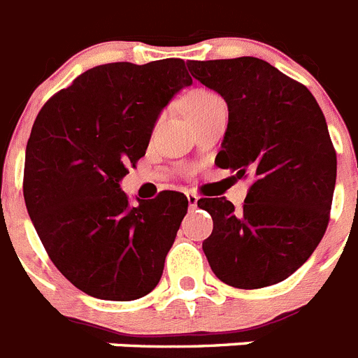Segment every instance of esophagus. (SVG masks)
I'll return each mask as SVG.
<instances>
[{
  "mask_svg": "<svg viewBox=\"0 0 358 358\" xmlns=\"http://www.w3.org/2000/svg\"><path fill=\"white\" fill-rule=\"evenodd\" d=\"M186 199H188V206H190V208H196L199 197H197L196 194H186Z\"/></svg>",
  "mask_w": 358,
  "mask_h": 358,
  "instance_id": "1",
  "label": "esophagus"
}]
</instances>
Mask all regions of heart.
I'll return each instance as SVG.
<instances>
[{
	"mask_svg": "<svg viewBox=\"0 0 358 358\" xmlns=\"http://www.w3.org/2000/svg\"><path fill=\"white\" fill-rule=\"evenodd\" d=\"M220 104H223V100H221L215 93H212V91H205V90L194 91V93L188 94L185 100L186 117H188V120H190L194 119V117H197V115L205 113V111H208L210 108Z\"/></svg>",
	"mask_w": 358,
	"mask_h": 358,
	"instance_id": "b5f03b06",
	"label": "heart"
}]
</instances>
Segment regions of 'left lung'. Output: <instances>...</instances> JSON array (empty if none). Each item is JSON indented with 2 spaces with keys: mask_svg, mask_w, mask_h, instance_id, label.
<instances>
[{
  "mask_svg": "<svg viewBox=\"0 0 358 358\" xmlns=\"http://www.w3.org/2000/svg\"><path fill=\"white\" fill-rule=\"evenodd\" d=\"M186 66L229 108L215 164L254 177L241 210L225 197L197 201L214 221L206 259L232 287L283 282L309 259L329 221L336 153L324 113L306 85L259 58Z\"/></svg>",
  "mask_w": 358,
  "mask_h": 358,
  "instance_id": "obj_1",
  "label": "left lung"
}]
</instances>
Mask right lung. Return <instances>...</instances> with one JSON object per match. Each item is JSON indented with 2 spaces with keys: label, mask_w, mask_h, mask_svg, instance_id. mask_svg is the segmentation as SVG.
<instances>
[{
  "label": "right lung",
  "mask_w": 358,
  "mask_h": 358,
  "mask_svg": "<svg viewBox=\"0 0 358 358\" xmlns=\"http://www.w3.org/2000/svg\"><path fill=\"white\" fill-rule=\"evenodd\" d=\"M192 84L166 58L85 71L38 113L23 197L49 258L90 296L129 302L159 283L188 208L179 192L129 205L120 181L146 153L159 115Z\"/></svg>",
  "instance_id": "add662e5"
}]
</instances>
